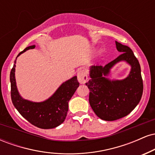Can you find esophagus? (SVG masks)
Masks as SVG:
<instances>
[{
  "label": "esophagus",
  "mask_w": 155,
  "mask_h": 155,
  "mask_svg": "<svg viewBox=\"0 0 155 155\" xmlns=\"http://www.w3.org/2000/svg\"><path fill=\"white\" fill-rule=\"evenodd\" d=\"M77 77H78V81L80 84H84L85 82H87V81L88 77H87V74L85 71L81 70L80 69L79 71L77 72Z\"/></svg>",
  "instance_id": "1"
}]
</instances>
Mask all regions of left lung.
<instances>
[{
  "label": "left lung",
  "instance_id": "left-lung-1",
  "mask_svg": "<svg viewBox=\"0 0 155 155\" xmlns=\"http://www.w3.org/2000/svg\"><path fill=\"white\" fill-rule=\"evenodd\" d=\"M117 49L122 53L105 66L90 67V79L86 85L90 90L89 101L95 114L101 120L114 121L127 116L136 107L143 94L140 66L133 51L127 46L116 41ZM120 61L131 67L123 80L107 78L112 67Z\"/></svg>",
  "mask_w": 155,
  "mask_h": 155
}]
</instances>
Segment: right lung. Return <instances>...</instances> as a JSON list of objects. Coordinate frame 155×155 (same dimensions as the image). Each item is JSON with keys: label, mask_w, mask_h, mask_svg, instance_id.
<instances>
[{"label": "right lung", "mask_w": 155, "mask_h": 155, "mask_svg": "<svg viewBox=\"0 0 155 155\" xmlns=\"http://www.w3.org/2000/svg\"><path fill=\"white\" fill-rule=\"evenodd\" d=\"M35 47V45L26 47L16 58L10 73L12 101L19 113L30 123L39 128H54L65 121L68 111V102L79 87V83L77 81V76H74L62 84L52 95L41 102H33L23 98L17 90L15 64L19 55Z\"/></svg>", "instance_id": "add662e5"}]
</instances>
